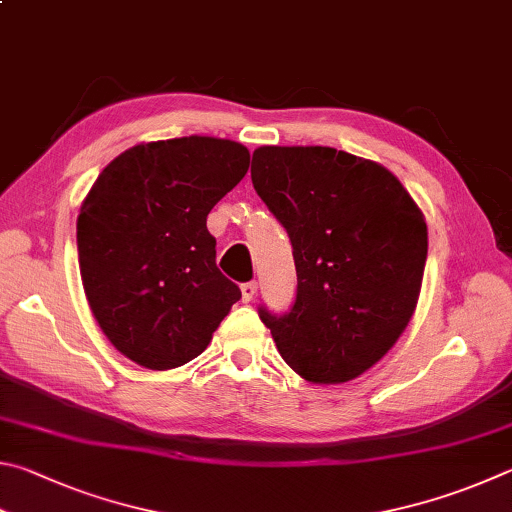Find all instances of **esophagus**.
Returning <instances> with one entry per match:
<instances>
[{"label":"esophagus","mask_w":512,"mask_h":512,"mask_svg":"<svg viewBox=\"0 0 512 512\" xmlns=\"http://www.w3.org/2000/svg\"><path fill=\"white\" fill-rule=\"evenodd\" d=\"M256 290H258V285L254 283V281H249V283H242L240 285V292H242V301L245 303H249L251 299L256 297Z\"/></svg>","instance_id":"esophagus-1"}]
</instances>
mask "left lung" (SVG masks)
I'll return each mask as SVG.
<instances>
[{
  "label": "left lung",
  "instance_id": "1",
  "mask_svg": "<svg viewBox=\"0 0 512 512\" xmlns=\"http://www.w3.org/2000/svg\"><path fill=\"white\" fill-rule=\"evenodd\" d=\"M251 182L292 240L297 301L258 310L285 364L312 384L360 378L414 317L427 224L378 161L326 146H261Z\"/></svg>",
  "mask_w": 512,
  "mask_h": 512
}]
</instances>
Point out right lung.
<instances>
[{"label": "right lung", "mask_w": 512, "mask_h": 512, "mask_svg": "<svg viewBox=\"0 0 512 512\" xmlns=\"http://www.w3.org/2000/svg\"><path fill=\"white\" fill-rule=\"evenodd\" d=\"M238 141L132 146L98 175L76 222L85 297L110 344L152 371L209 346L240 290L215 265L206 215L245 177Z\"/></svg>", "instance_id": "obj_1"}]
</instances>
